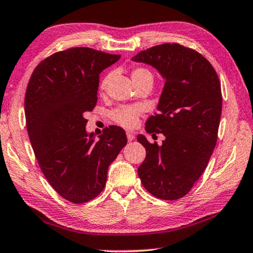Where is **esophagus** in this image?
I'll return each mask as SVG.
<instances>
[{
    "mask_svg": "<svg viewBox=\"0 0 253 253\" xmlns=\"http://www.w3.org/2000/svg\"><path fill=\"white\" fill-rule=\"evenodd\" d=\"M126 138L127 141H132V140H134V134L132 132H126Z\"/></svg>",
    "mask_w": 253,
    "mask_h": 253,
    "instance_id": "34e87169",
    "label": "esophagus"
}]
</instances>
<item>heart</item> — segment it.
<instances>
[{"label":"heart","mask_w":253,"mask_h":253,"mask_svg":"<svg viewBox=\"0 0 253 253\" xmlns=\"http://www.w3.org/2000/svg\"><path fill=\"white\" fill-rule=\"evenodd\" d=\"M131 78L133 80L134 84H137L139 81L146 79V78H153V75H151L149 70L138 67L131 71ZM108 81H110V76L107 75L100 81V91H104L106 89ZM141 112L142 108L140 106H120L112 112L111 119L116 124H119V126L126 127V129H131V127L135 126V124L138 123L139 116L141 114Z\"/></svg>","instance_id":"1"}]
</instances>
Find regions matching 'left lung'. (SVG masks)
<instances>
[{
	"instance_id": "8db88e82",
	"label": "left lung",
	"mask_w": 253,
	"mask_h": 253,
	"mask_svg": "<svg viewBox=\"0 0 253 253\" xmlns=\"http://www.w3.org/2000/svg\"><path fill=\"white\" fill-rule=\"evenodd\" d=\"M132 61L151 65L165 79L158 113L146 122L148 133H163L165 140L158 146L138 135L147 153L139 177L159 199H180L204 173L216 146L223 100L218 76L200 53L176 42L141 50Z\"/></svg>"
}]
</instances>
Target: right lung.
I'll list each match as a JSON object with an SVG mask.
<instances>
[{
  "mask_svg": "<svg viewBox=\"0 0 253 253\" xmlns=\"http://www.w3.org/2000/svg\"><path fill=\"white\" fill-rule=\"evenodd\" d=\"M120 55L89 47L56 52L42 60L27 86L25 115L35 156L52 188L73 204L103 191L107 169L127 140L122 127L87 133L86 112L97 103L99 75Z\"/></svg>",
  "mask_w": 253,
  "mask_h": 253,
  "instance_id": "obj_1",
  "label": "right lung"
}]
</instances>
